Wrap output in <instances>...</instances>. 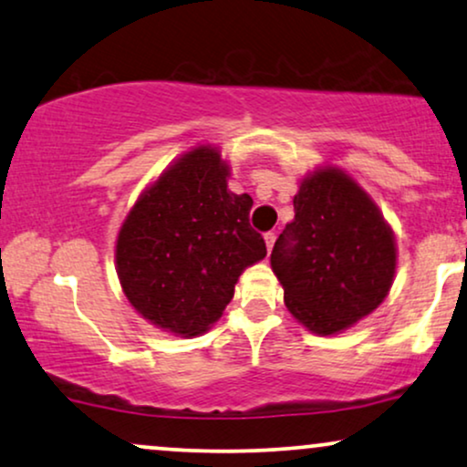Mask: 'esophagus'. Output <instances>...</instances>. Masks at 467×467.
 I'll return each instance as SVG.
<instances>
[{
	"mask_svg": "<svg viewBox=\"0 0 467 467\" xmlns=\"http://www.w3.org/2000/svg\"><path fill=\"white\" fill-rule=\"evenodd\" d=\"M275 244V233H267L265 234V245H267V252H271V247Z\"/></svg>",
	"mask_w": 467,
	"mask_h": 467,
	"instance_id": "obj_1",
	"label": "esophagus"
}]
</instances>
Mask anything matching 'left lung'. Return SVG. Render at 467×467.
Instances as JSON below:
<instances>
[{"label":"left lung","mask_w":467,"mask_h":467,"mask_svg":"<svg viewBox=\"0 0 467 467\" xmlns=\"http://www.w3.org/2000/svg\"><path fill=\"white\" fill-rule=\"evenodd\" d=\"M295 220L271 252L291 315L312 334L332 336L370 315L397 271L394 233L379 206L340 168L299 182Z\"/></svg>","instance_id":"1"}]
</instances>
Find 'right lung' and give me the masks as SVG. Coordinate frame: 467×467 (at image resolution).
Segmentation results:
<instances>
[{
    "instance_id": "add662e5",
    "label": "right lung",
    "mask_w": 467,
    "mask_h": 467,
    "mask_svg": "<svg viewBox=\"0 0 467 467\" xmlns=\"http://www.w3.org/2000/svg\"><path fill=\"white\" fill-rule=\"evenodd\" d=\"M230 168L213 146L181 155L146 187L116 239V271L129 304L182 338L223 315L239 275L267 256L250 226L252 198L228 190Z\"/></svg>"
}]
</instances>
